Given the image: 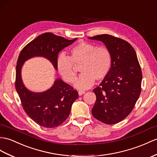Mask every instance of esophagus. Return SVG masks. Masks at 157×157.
Instances as JSON below:
<instances>
[{
	"instance_id": "34e87169",
	"label": "esophagus",
	"mask_w": 157,
	"mask_h": 157,
	"mask_svg": "<svg viewBox=\"0 0 157 157\" xmlns=\"http://www.w3.org/2000/svg\"><path fill=\"white\" fill-rule=\"evenodd\" d=\"M78 93L79 96H81V95H82L83 94L85 93V90H78Z\"/></svg>"
}]
</instances>
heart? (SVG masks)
<instances>
[{
  "instance_id": "heart-1",
  "label": "heart",
  "mask_w": 157,
  "mask_h": 157,
  "mask_svg": "<svg viewBox=\"0 0 157 157\" xmlns=\"http://www.w3.org/2000/svg\"><path fill=\"white\" fill-rule=\"evenodd\" d=\"M73 63H81L80 71L82 72L76 80L75 87L86 89L93 85L95 79L102 81L108 75L112 64L111 53L106 47L81 41L71 48V57L60 55L56 60L57 70L68 83L74 82L76 79Z\"/></svg>"
}]
</instances>
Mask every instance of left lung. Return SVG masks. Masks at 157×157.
<instances>
[{
  "label": "left lung",
  "mask_w": 157,
  "mask_h": 157,
  "mask_svg": "<svg viewBox=\"0 0 157 157\" xmlns=\"http://www.w3.org/2000/svg\"><path fill=\"white\" fill-rule=\"evenodd\" d=\"M89 39L102 42L112 56L108 75L93 90L97 99L92 113L105 124H116L131 113L140 96L143 75L139 60L132 46L119 38L100 34Z\"/></svg>",
  "instance_id": "left-lung-1"
}]
</instances>
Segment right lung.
I'll return each instance as SVG.
<instances>
[{"instance_id":"right-lung-1","label":"right lung","mask_w":157,"mask_h":157,"mask_svg":"<svg viewBox=\"0 0 157 157\" xmlns=\"http://www.w3.org/2000/svg\"><path fill=\"white\" fill-rule=\"evenodd\" d=\"M77 39L67 40L51 33L42 34L22 50L16 67L15 88L25 113L36 123L45 128H54L69 116L71 107L78 97V92L57 78L48 90L35 93L29 90L22 82L21 71L25 61L33 57H43L57 71L56 60L60 51Z\"/></svg>"}]
</instances>
